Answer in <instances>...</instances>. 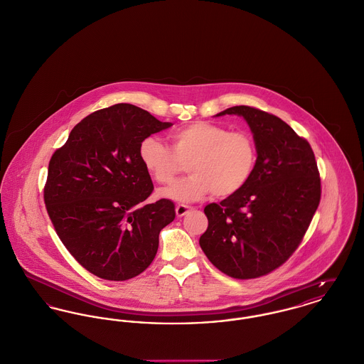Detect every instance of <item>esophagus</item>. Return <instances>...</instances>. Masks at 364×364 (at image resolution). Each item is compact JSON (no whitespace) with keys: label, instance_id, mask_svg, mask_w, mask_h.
Segmentation results:
<instances>
[{"label":"esophagus","instance_id":"obj_1","mask_svg":"<svg viewBox=\"0 0 364 364\" xmlns=\"http://www.w3.org/2000/svg\"><path fill=\"white\" fill-rule=\"evenodd\" d=\"M191 210H193V208L188 206V205H177L176 206V215L177 217H183V215H186V214L191 212Z\"/></svg>","mask_w":364,"mask_h":364}]
</instances>
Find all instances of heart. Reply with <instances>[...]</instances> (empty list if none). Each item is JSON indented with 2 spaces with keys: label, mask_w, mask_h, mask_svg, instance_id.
<instances>
[{
  "label": "heart",
  "mask_w": 364,
  "mask_h": 364,
  "mask_svg": "<svg viewBox=\"0 0 364 364\" xmlns=\"http://www.w3.org/2000/svg\"><path fill=\"white\" fill-rule=\"evenodd\" d=\"M169 140L171 149L156 137H146L139 156L158 184H171L184 165L188 166L187 178L161 191L171 200L191 203L212 193L218 198L235 195L256 169V143L245 132L198 121L171 132Z\"/></svg>",
  "instance_id": "heart-1"
}]
</instances>
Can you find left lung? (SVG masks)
Wrapping results in <instances>:
<instances>
[{
	"label": "left lung",
	"mask_w": 364,
	"mask_h": 364,
	"mask_svg": "<svg viewBox=\"0 0 364 364\" xmlns=\"http://www.w3.org/2000/svg\"><path fill=\"white\" fill-rule=\"evenodd\" d=\"M227 114L242 117L252 130L256 169L239 193L205 208L209 225L199 245L225 275L258 278L299 247L321 202V177L309 143L284 121L247 106L214 117Z\"/></svg>",
	"instance_id": "8db88e82"
}]
</instances>
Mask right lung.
I'll use <instances>...</instances> for the list:
<instances>
[{
  "mask_svg": "<svg viewBox=\"0 0 364 364\" xmlns=\"http://www.w3.org/2000/svg\"><path fill=\"white\" fill-rule=\"evenodd\" d=\"M149 111L119 103L92 112L50 158L43 199L53 227L90 274L106 280L140 275L154 259L174 205H144L154 186L140 143L171 128Z\"/></svg>",
  "mask_w": 364,
  "mask_h": 364,
  "instance_id": "1",
  "label": "right lung"
}]
</instances>
